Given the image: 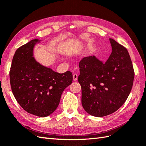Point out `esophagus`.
<instances>
[{"label":"esophagus","instance_id":"1","mask_svg":"<svg viewBox=\"0 0 146 146\" xmlns=\"http://www.w3.org/2000/svg\"><path fill=\"white\" fill-rule=\"evenodd\" d=\"M73 80H74V81H76V80H78V75H77L76 73L73 74Z\"/></svg>","mask_w":146,"mask_h":146}]
</instances>
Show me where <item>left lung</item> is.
Instances as JSON below:
<instances>
[{
	"instance_id": "left-lung-1",
	"label": "left lung",
	"mask_w": 146,
	"mask_h": 146,
	"mask_svg": "<svg viewBox=\"0 0 146 146\" xmlns=\"http://www.w3.org/2000/svg\"><path fill=\"white\" fill-rule=\"evenodd\" d=\"M109 40L112 51L106 61L90 56L79 63L82 106L95 117L108 115L122 107L134 82V71L127 49L114 39Z\"/></svg>"
}]
</instances>
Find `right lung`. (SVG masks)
Instances as JSON below:
<instances>
[{
  "label": "right lung",
  "mask_w": 146,
  "mask_h": 146,
  "mask_svg": "<svg viewBox=\"0 0 146 146\" xmlns=\"http://www.w3.org/2000/svg\"><path fill=\"white\" fill-rule=\"evenodd\" d=\"M35 39L19 48L12 59L10 73L12 92L21 107L29 113L44 117L56 109L62 93L73 81L72 73L55 72L34 57Z\"/></svg>",
  "instance_id": "add662e5"
}]
</instances>
